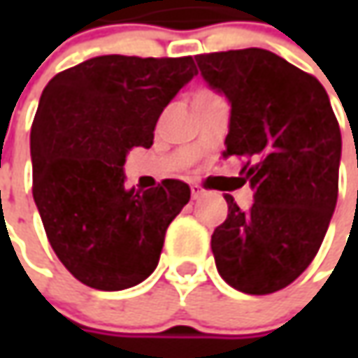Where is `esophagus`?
Here are the masks:
<instances>
[{
	"label": "esophagus",
	"mask_w": 358,
	"mask_h": 358,
	"mask_svg": "<svg viewBox=\"0 0 358 358\" xmlns=\"http://www.w3.org/2000/svg\"><path fill=\"white\" fill-rule=\"evenodd\" d=\"M203 195H205V191H203L199 185L191 187V197H193V199H199V197H203Z\"/></svg>",
	"instance_id": "34e87169"
}]
</instances>
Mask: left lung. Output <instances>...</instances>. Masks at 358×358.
I'll list each match as a JSON object with an SVG mask.
<instances>
[{
    "instance_id": "obj_1",
    "label": "left lung",
    "mask_w": 358,
    "mask_h": 358,
    "mask_svg": "<svg viewBox=\"0 0 358 358\" xmlns=\"http://www.w3.org/2000/svg\"><path fill=\"white\" fill-rule=\"evenodd\" d=\"M209 87L231 103L225 157L241 169L255 203L241 211L231 195L227 219L213 231L215 265L247 295L281 291L319 251L338 195L341 129L324 87L267 49L197 55Z\"/></svg>"
}]
</instances>
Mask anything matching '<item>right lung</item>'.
<instances>
[{
	"mask_svg": "<svg viewBox=\"0 0 358 358\" xmlns=\"http://www.w3.org/2000/svg\"><path fill=\"white\" fill-rule=\"evenodd\" d=\"M197 76L193 57L101 55L53 77L31 125L34 199L49 245L77 281L123 291L159 263L191 189L125 187V157L151 147L159 115Z\"/></svg>",
	"mask_w": 358,
	"mask_h": 358,
	"instance_id": "1",
	"label": "right lung"
}]
</instances>
